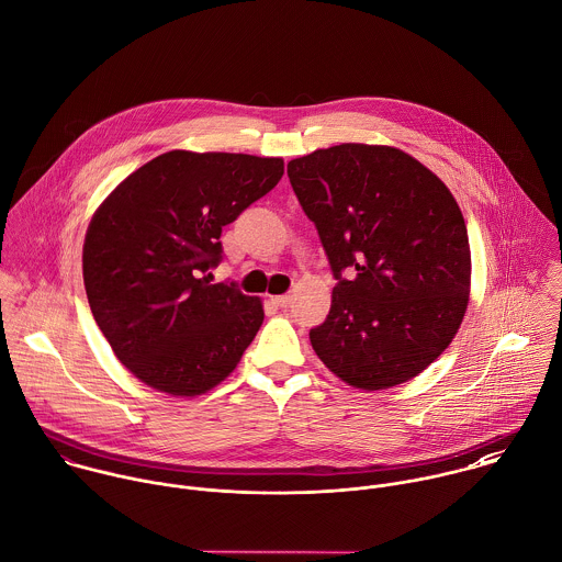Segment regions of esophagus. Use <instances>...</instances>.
Returning a JSON list of instances; mask_svg holds the SVG:
<instances>
[{
	"label": "esophagus",
	"instance_id": "1",
	"mask_svg": "<svg viewBox=\"0 0 562 562\" xmlns=\"http://www.w3.org/2000/svg\"><path fill=\"white\" fill-rule=\"evenodd\" d=\"M271 302L280 308H286L291 304V295H276V297H271Z\"/></svg>",
	"mask_w": 562,
	"mask_h": 562
}]
</instances>
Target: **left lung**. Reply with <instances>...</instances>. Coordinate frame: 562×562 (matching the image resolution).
Instances as JSON below:
<instances>
[{
  "instance_id": "obj_1",
  "label": "left lung",
  "mask_w": 562,
  "mask_h": 562,
  "mask_svg": "<svg viewBox=\"0 0 562 562\" xmlns=\"http://www.w3.org/2000/svg\"><path fill=\"white\" fill-rule=\"evenodd\" d=\"M286 172L337 280L330 313L311 328L313 350L359 390L418 376L469 306L471 247L453 194L392 146L319 148Z\"/></svg>"
}]
</instances>
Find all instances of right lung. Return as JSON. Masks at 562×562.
Returning a JSON list of instances; mask_svg holds the SVG:
<instances>
[{
    "mask_svg": "<svg viewBox=\"0 0 562 562\" xmlns=\"http://www.w3.org/2000/svg\"><path fill=\"white\" fill-rule=\"evenodd\" d=\"M284 175L280 157L164 153L93 214L82 247L89 308L142 383L196 396L234 372L262 326L258 297L210 284L221 232Z\"/></svg>",
    "mask_w": 562,
    "mask_h": 562,
    "instance_id": "right-lung-1",
    "label": "right lung"
}]
</instances>
